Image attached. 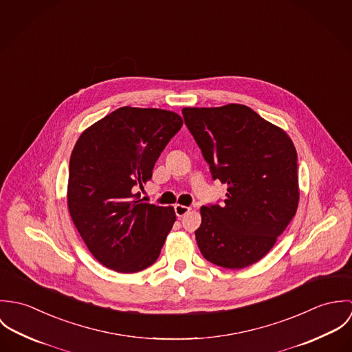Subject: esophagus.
Listing matches in <instances>:
<instances>
[{
    "instance_id": "obj_1",
    "label": "esophagus",
    "mask_w": 352,
    "mask_h": 352,
    "mask_svg": "<svg viewBox=\"0 0 352 352\" xmlns=\"http://www.w3.org/2000/svg\"><path fill=\"white\" fill-rule=\"evenodd\" d=\"M190 210H191L190 207L183 206V204H176V206H175V212H176V215H177L179 218H182V217H184L186 214H188Z\"/></svg>"
}]
</instances>
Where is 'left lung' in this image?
<instances>
[{"mask_svg":"<svg viewBox=\"0 0 352 352\" xmlns=\"http://www.w3.org/2000/svg\"><path fill=\"white\" fill-rule=\"evenodd\" d=\"M187 129L223 203L201 206L195 237L206 260L239 270L264 257L298 207L297 151L279 127L247 105L183 108Z\"/></svg>","mask_w":352,"mask_h":352,"instance_id":"8db88e82","label":"left lung"}]
</instances>
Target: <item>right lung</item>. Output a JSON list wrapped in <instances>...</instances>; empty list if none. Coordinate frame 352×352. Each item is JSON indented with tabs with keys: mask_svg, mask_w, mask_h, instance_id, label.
<instances>
[{
	"mask_svg": "<svg viewBox=\"0 0 352 352\" xmlns=\"http://www.w3.org/2000/svg\"><path fill=\"white\" fill-rule=\"evenodd\" d=\"M170 111L122 107L85 130L70 155L67 206L91 253L107 268L133 274L160 256L176 214L144 203L161 151L182 129Z\"/></svg>",
	"mask_w": 352,
	"mask_h": 352,
	"instance_id": "add662e5",
	"label": "right lung"
}]
</instances>
